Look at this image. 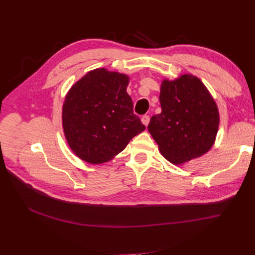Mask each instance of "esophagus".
<instances>
[{"label":"esophagus","instance_id":"obj_1","mask_svg":"<svg viewBox=\"0 0 255 255\" xmlns=\"http://www.w3.org/2000/svg\"><path fill=\"white\" fill-rule=\"evenodd\" d=\"M141 122L143 123V125L146 127L149 125V122H150V117L148 115H144V116H142L141 117Z\"/></svg>","mask_w":255,"mask_h":255}]
</instances>
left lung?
I'll return each instance as SVG.
<instances>
[{
	"label": "left lung",
	"mask_w": 255,
	"mask_h": 255,
	"mask_svg": "<svg viewBox=\"0 0 255 255\" xmlns=\"http://www.w3.org/2000/svg\"><path fill=\"white\" fill-rule=\"evenodd\" d=\"M159 102L161 113L152 116L148 129L165 158L180 165L212 148L219 113L201 81L190 74L174 81L164 80Z\"/></svg>",
	"instance_id": "left-lung-1"
}]
</instances>
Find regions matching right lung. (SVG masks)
<instances>
[{"instance_id":"add662e5","label":"right lung","mask_w":255,"mask_h":255,"mask_svg":"<svg viewBox=\"0 0 255 255\" xmlns=\"http://www.w3.org/2000/svg\"><path fill=\"white\" fill-rule=\"evenodd\" d=\"M128 76L96 69L66 96L63 128L71 150L90 164L111 160L144 130L128 95Z\"/></svg>"}]
</instances>
